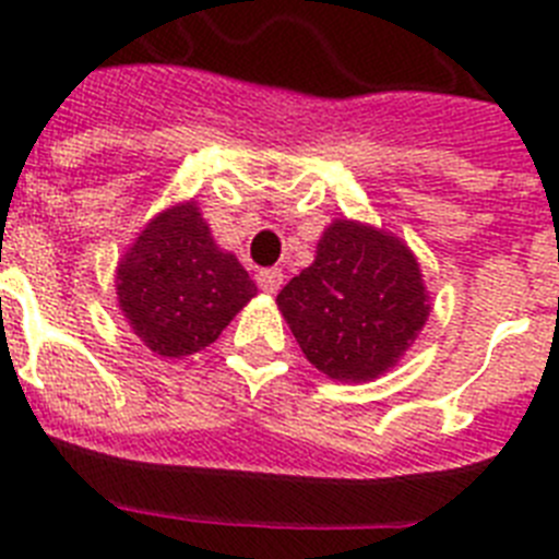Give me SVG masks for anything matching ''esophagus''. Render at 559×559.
Instances as JSON below:
<instances>
[{
    "instance_id": "obj_1",
    "label": "esophagus",
    "mask_w": 559,
    "mask_h": 559,
    "mask_svg": "<svg viewBox=\"0 0 559 559\" xmlns=\"http://www.w3.org/2000/svg\"><path fill=\"white\" fill-rule=\"evenodd\" d=\"M257 285L265 290V294H276V290L283 288V271L280 269H265L257 274Z\"/></svg>"
}]
</instances>
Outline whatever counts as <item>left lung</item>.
<instances>
[{
	"label": "left lung",
	"mask_w": 559,
	"mask_h": 559,
	"mask_svg": "<svg viewBox=\"0 0 559 559\" xmlns=\"http://www.w3.org/2000/svg\"><path fill=\"white\" fill-rule=\"evenodd\" d=\"M276 305L305 358L335 380H372L392 369L426 324V285L400 237L355 221H333L316 260Z\"/></svg>",
	"instance_id": "1"
}]
</instances>
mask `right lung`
I'll return each instance as SVG.
<instances>
[{
  "instance_id": "1",
  "label": "right lung",
  "mask_w": 559,
  "mask_h": 559,
  "mask_svg": "<svg viewBox=\"0 0 559 559\" xmlns=\"http://www.w3.org/2000/svg\"><path fill=\"white\" fill-rule=\"evenodd\" d=\"M257 285L221 251L195 201L159 212L117 265V302L151 353L185 358L210 347Z\"/></svg>"
}]
</instances>
